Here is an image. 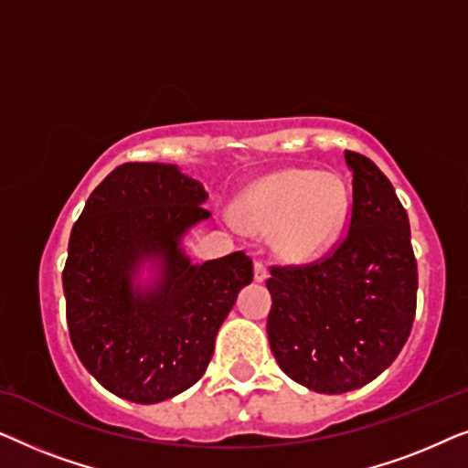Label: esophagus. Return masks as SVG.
I'll list each match as a JSON object with an SVG mask.
<instances>
[{
    "instance_id": "1",
    "label": "esophagus",
    "mask_w": 468,
    "mask_h": 468,
    "mask_svg": "<svg viewBox=\"0 0 468 468\" xmlns=\"http://www.w3.org/2000/svg\"><path fill=\"white\" fill-rule=\"evenodd\" d=\"M255 272H253V277H255V281H258V283H261V281H266L268 279V271H266V266H264V261H255Z\"/></svg>"
}]
</instances>
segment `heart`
I'll list each match as a JSON object with an SVG mask.
<instances>
[{
    "label": "heart",
    "instance_id": "heart-1",
    "mask_svg": "<svg viewBox=\"0 0 468 468\" xmlns=\"http://www.w3.org/2000/svg\"><path fill=\"white\" fill-rule=\"evenodd\" d=\"M349 196L328 172L281 170L261 178L239 200L247 228L271 234L281 258L311 260L338 239L347 219Z\"/></svg>",
    "mask_w": 468,
    "mask_h": 468
}]
</instances>
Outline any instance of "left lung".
<instances>
[{
	"label": "left lung",
	"instance_id": "obj_1",
	"mask_svg": "<svg viewBox=\"0 0 468 468\" xmlns=\"http://www.w3.org/2000/svg\"><path fill=\"white\" fill-rule=\"evenodd\" d=\"M354 175L349 232L306 266H272L268 341L281 370L319 394L377 379L400 354L415 317L418 264L407 210L388 176L345 151Z\"/></svg>",
	"mask_w": 468,
	"mask_h": 468
}]
</instances>
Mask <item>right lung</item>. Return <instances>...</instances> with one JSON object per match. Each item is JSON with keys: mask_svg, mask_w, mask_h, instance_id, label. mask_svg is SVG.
I'll return each mask as SVG.
<instances>
[{"mask_svg": "<svg viewBox=\"0 0 468 468\" xmlns=\"http://www.w3.org/2000/svg\"><path fill=\"white\" fill-rule=\"evenodd\" d=\"M202 183L172 164L114 168L74 223L63 268L69 338L119 399L155 405L194 386L253 261L242 251L194 264L183 236L210 213ZM149 263L154 279L140 284Z\"/></svg>", "mask_w": 468, "mask_h": 468, "instance_id": "1", "label": "right lung"}]
</instances>
